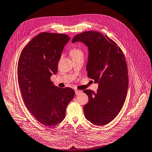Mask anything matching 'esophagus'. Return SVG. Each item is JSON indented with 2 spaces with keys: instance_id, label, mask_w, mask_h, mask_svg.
Masks as SVG:
<instances>
[{
  "instance_id": "esophagus-1",
  "label": "esophagus",
  "mask_w": 152,
  "mask_h": 152,
  "mask_svg": "<svg viewBox=\"0 0 152 152\" xmlns=\"http://www.w3.org/2000/svg\"><path fill=\"white\" fill-rule=\"evenodd\" d=\"M82 92L80 91H79V90H75V94L76 95H79V94H80Z\"/></svg>"
}]
</instances>
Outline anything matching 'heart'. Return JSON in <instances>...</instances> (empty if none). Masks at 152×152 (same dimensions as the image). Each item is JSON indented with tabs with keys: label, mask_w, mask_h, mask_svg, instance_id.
<instances>
[{
	"label": "heart",
	"mask_w": 152,
	"mask_h": 152,
	"mask_svg": "<svg viewBox=\"0 0 152 152\" xmlns=\"http://www.w3.org/2000/svg\"><path fill=\"white\" fill-rule=\"evenodd\" d=\"M70 54L72 58L83 56V52L82 50L78 48H73L70 51Z\"/></svg>",
	"instance_id": "obj_1"
}]
</instances>
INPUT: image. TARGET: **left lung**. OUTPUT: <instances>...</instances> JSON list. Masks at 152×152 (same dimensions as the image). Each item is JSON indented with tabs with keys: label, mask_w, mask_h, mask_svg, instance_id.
<instances>
[{
	"label": "left lung",
	"mask_w": 152,
	"mask_h": 152,
	"mask_svg": "<svg viewBox=\"0 0 152 152\" xmlns=\"http://www.w3.org/2000/svg\"><path fill=\"white\" fill-rule=\"evenodd\" d=\"M77 41L88 47V76L99 84L96 92L83 91L89 97L85 116L95 125L105 126L117 116L125 102L129 86L126 58L117 43L101 32H83L72 42Z\"/></svg>",
	"instance_id": "left-lung-1"
}]
</instances>
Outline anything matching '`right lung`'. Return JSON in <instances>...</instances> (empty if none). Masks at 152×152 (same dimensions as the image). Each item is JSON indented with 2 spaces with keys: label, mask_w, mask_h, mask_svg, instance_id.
Wrapping results in <instances>:
<instances>
[{
  "label": "right lung",
  "mask_w": 152,
  "mask_h": 152,
  "mask_svg": "<svg viewBox=\"0 0 152 152\" xmlns=\"http://www.w3.org/2000/svg\"><path fill=\"white\" fill-rule=\"evenodd\" d=\"M67 35L42 32L22 51L18 63V80L25 106L39 123L53 127L65 117L66 107L75 96L70 88L56 86L51 76L57 72Z\"/></svg>",
  "instance_id": "1"
}]
</instances>
